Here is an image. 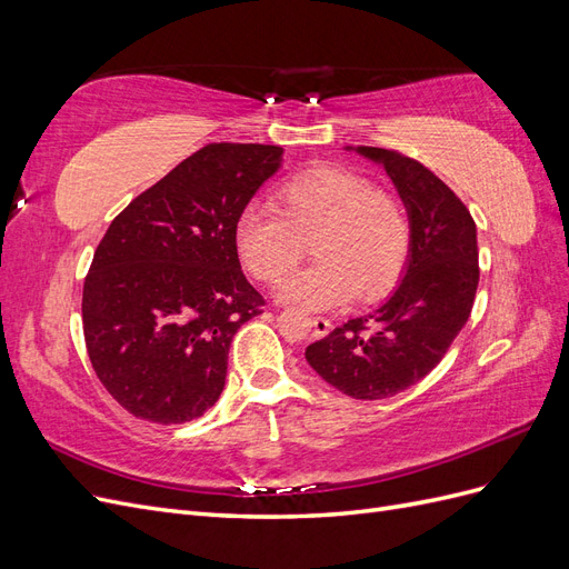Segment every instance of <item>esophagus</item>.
Listing matches in <instances>:
<instances>
[{"mask_svg":"<svg viewBox=\"0 0 569 569\" xmlns=\"http://www.w3.org/2000/svg\"><path fill=\"white\" fill-rule=\"evenodd\" d=\"M311 325H313V335L316 337H325V335H330V330H332V322L327 320V318H320V316H316L311 320Z\"/></svg>","mask_w":569,"mask_h":569,"instance_id":"34e87169","label":"esophagus"}]
</instances>
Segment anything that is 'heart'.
Instances as JSON below:
<instances>
[{"mask_svg":"<svg viewBox=\"0 0 569 569\" xmlns=\"http://www.w3.org/2000/svg\"><path fill=\"white\" fill-rule=\"evenodd\" d=\"M272 209L249 206L234 222V249L261 282H280L313 247L318 263L280 289L282 301L308 311H330L385 297L399 282L412 247L403 199L360 170L313 163L284 178Z\"/></svg>","mask_w":569,"mask_h":569,"instance_id":"1","label":"heart"}]
</instances>
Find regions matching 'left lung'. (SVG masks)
I'll use <instances>...</instances> for the list:
<instances>
[{"label":"left lung","mask_w":569,"mask_h":569,"mask_svg":"<svg viewBox=\"0 0 569 569\" xmlns=\"http://www.w3.org/2000/svg\"><path fill=\"white\" fill-rule=\"evenodd\" d=\"M382 163L408 206L406 278L377 311L343 322L306 349L327 385L360 401L399 393L432 372L468 322L477 284V228L453 189L396 149L358 147Z\"/></svg>","instance_id":"8db88e82"}]
</instances>
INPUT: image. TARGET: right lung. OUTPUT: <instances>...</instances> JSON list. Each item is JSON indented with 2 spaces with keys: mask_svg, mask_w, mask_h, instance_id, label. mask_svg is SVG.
<instances>
[{
  "mask_svg": "<svg viewBox=\"0 0 569 569\" xmlns=\"http://www.w3.org/2000/svg\"><path fill=\"white\" fill-rule=\"evenodd\" d=\"M282 147L206 144L120 211L82 287V330L99 382L134 418H201L226 387L239 327L263 313L234 222Z\"/></svg>",
  "mask_w": 569,
  "mask_h": 569,
  "instance_id": "1",
  "label": "right lung"
}]
</instances>
